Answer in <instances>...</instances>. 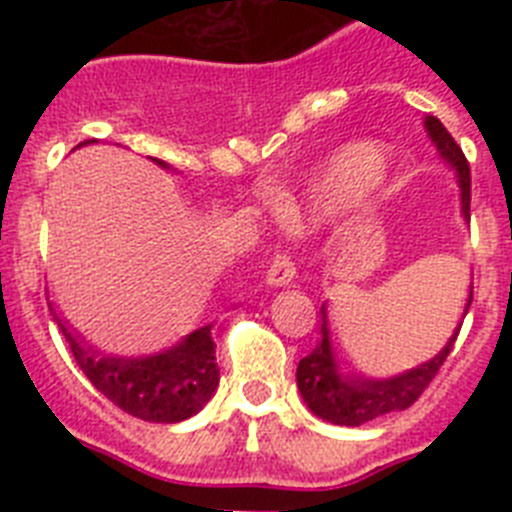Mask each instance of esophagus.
<instances>
[{
  "label": "esophagus",
  "mask_w": 512,
  "mask_h": 512,
  "mask_svg": "<svg viewBox=\"0 0 512 512\" xmlns=\"http://www.w3.org/2000/svg\"><path fill=\"white\" fill-rule=\"evenodd\" d=\"M297 279V266L292 264L287 253H277V259L271 261L266 269V284L269 287H284V284L295 282Z\"/></svg>",
  "instance_id": "obj_1"
}]
</instances>
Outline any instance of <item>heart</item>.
Returning <instances> with one entry per match:
<instances>
[{"label": "heart", "instance_id": "heart-1", "mask_svg": "<svg viewBox=\"0 0 512 512\" xmlns=\"http://www.w3.org/2000/svg\"><path fill=\"white\" fill-rule=\"evenodd\" d=\"M382 169L384 153L377 146H372V143L348 146L330 161L328 171L320 176V182L315 184L305 205H297L295 200L282 197V200L274 202V210L284 225L297 228L305 220H315V217H323L341 207L351 194L369 187L382 174Z\"/></svg>", "mask_w": 512, "mask_h": 512}]
</instances>
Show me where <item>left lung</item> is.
Masks as SVG:
<instances>
[{
    "instance_id": "obj_1",
    "label": "left lung",
    "mask_w": 512,
    "mask_h": 512,
    "mask_svg": "<svg viewBox=\"0 0 512 512\" xmlns=\"http://www.w3.org/2000/svg\"><path fill=\"white\" fill-rule=\"evenodd\" d=\"M425 133L433 140L436 151L441 158L451 166L459 184V197H461V215L469 220V200H472V179H469V164L461 148L456 146V140L451 133L441 125V120L433 115H425ZM472 305V284H469V297L461 320L469 312ZM461 323L451 333L446 346L438 351L433 359L423 361V364L413 366L408 372L395 374V377H366L364 372L351 369L343 356H338L336 346H333V336H330V320H328V305L323 302L320 307V341L318 346L312 348V354L297 366V390H300L302 400L307 402V408L318 418L328 420L333 425H364L374 418L382 415L400 413V410L410 408L423 390L431 384L446 356L454 348L456 336H459Z\"/></svg>"
}]
</instances>
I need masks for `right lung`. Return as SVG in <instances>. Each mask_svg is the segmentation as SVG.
I'll return each instance as SVG.
<instances>
[{"instance_id": "right-lung-1", "label": "right lung", "mask_w": 512, "mask_h": 512, "mask_svg": "<svg viewBox=\"0 0 512 512\" xmlns=\"http://www.w3.org/2000/svg\"><path fill=\"white\" fill-rule=\"evenodd\" d=\"M94 140H84L89 146ZM161 169L169 164L151 158ZM76 364L89 382L117 408L148 423H179L200 413L220 384L212 325L192 330L174 346L148 356H107L71 328L48 302Z\"/></svg>"}]
</instances>
